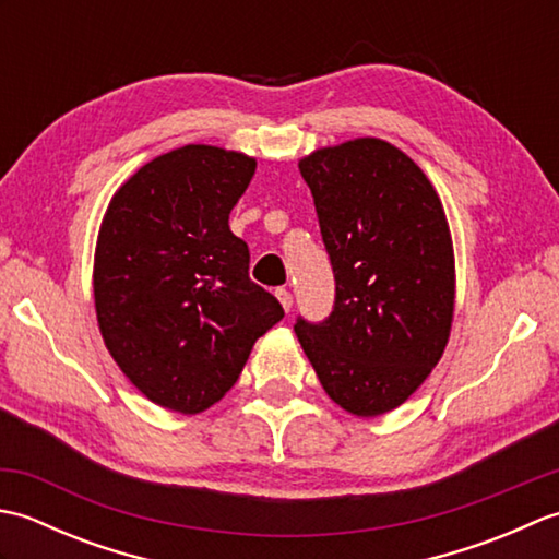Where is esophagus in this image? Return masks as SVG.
Wrapping results in <instances>:
<instances>
[{
    "label": "esophagus",
    "instance_id": "34e87169",
    "mask_svg": "<svg viewBox=\"0 0 559 559\" xmlns=\"http://www.w3.org/2000/svg\"><path fill=\"white\" fill-rule=\"evenodd\" d=\"M276 298L281 300L283 310H286V312L293 310V293H290L288 288H278V290H276Z\"/></svg>",
    "mask_w": 559,
    "mask_h": 559
}]
</instances>
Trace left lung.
Wrapping results in <instances>:
<instances>
[{"instance_id":"8db88e82","label":"left lung","mask_w":559,"mask_h":559,"mask_svg":"<svg viewBox=\"0 0 559 559\" xmlns=\"http://www.w3.org/2000/svg\"><path fill=\"white\" fill-rule=\"evenodd\" d=\"M336 295L295 334L326 394L372 418L401 406L439 362L454 314V249L430 180L382 139L300 160Z\"/></svg>"}]
</instances>
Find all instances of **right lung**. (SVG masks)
Masks as SVG:
<instances>
[{"instance_id": "add662e5", "label": "right lung", "mask_w": 559, "mask_h": 559, "mask_svg": "<svg viewBox=\"0 0 559 559\" xmlns=\"http://www.w3.org/2000/svg\"><path fill=\"white\" fill-rule=\"evenodd\" d=\"M254 158L189 144L153 158L105 213L93 295L105 346L141 394L201 413L240 377L283 307L249 278V247L228 216Z\"/></svg>"}]
</instances>
